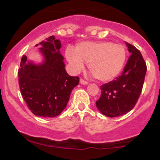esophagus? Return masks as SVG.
I'll return each instance as SVG.
<instances>
[{
    "label": "esophagus",
    "mask_w": 160,
    "mask_h": 160,
    "mask_svg": "<svg viewBox=\"0 0 160 160\" xmlns=\"http://www.w3.org/2000/svg\"><path fill=\"white\" fill-rule=\"evenodd\" d=\"M80 83L82 84V85H88V84H89V82L85 81V80H82V79H80Z\"/></svg>",
    "instance_id": "1"
}]
</instances>
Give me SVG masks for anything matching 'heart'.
<instances>
[{
	"mask_svg": "<svg viewBox=\"0 0 160 160\" xmlns=\"http://www.w3.org/2000/svg\"><path fill=\"white\" fill-rule=\"evenodd\" d=\"M66 58L74 72L88 63V68L99 81L107 82L117 78L123 69L127 52L126 47L111 41H83L75 46L74 51L67 49Z\"/></svg>",
	"mask_w": 160,
	"mask_h": 160,
	"instance_id": "1",
	"label": "heart"
}]
</instances>
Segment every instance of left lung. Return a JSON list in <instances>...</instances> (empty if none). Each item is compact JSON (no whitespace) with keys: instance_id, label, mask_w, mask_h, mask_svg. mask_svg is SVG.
<instances>
[{"instance_id":"left-lung-1","label":"left lung","mask_w":160,"mask_h":160,"mask_svg":"<svg viewBox=\"0 0 160 160\" xmlns=\"http://www.w3.org/2000/svg\"><path fill=\"white\" fill-rule=\"evenodd\" d=\"M131 56L122 73L118 78L101 86L100 98L96 107L102 114L117 117L133 109L140 96L144 84L147 66L141 53L126 42Z\"/></svg>"}]
</instances>
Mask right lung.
<instances>
[{
    "instance_id": "obj_1",
    "label": "right lung",
    "mask_w": 160,
    "mask_h": 160,
    "mask_svg": "<svg viewBox=\"0 0 160 160\" xmlns=\"http://www.w3.org/2000/svg\"><path fill=\"white\" fill-rule=\"evenodd\" d=\"M39 44L42 62L28 61L26 56L22 58L18 71L19 89L28 108L34 115L54 117L66 108L71 91L78 85L79 78L66 72L59 40L50 36Z\"/></svg>"
}]
</instances>
